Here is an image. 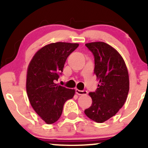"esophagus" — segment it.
Returning <instances> with one entry per match:
<instances>
[{"instance_id": "1", "label": "esophagus", "mask_w": 148, "mask_h": 148, "mask_svg": "<svg viewBox=\"0 0 148 148\" xmlns=\"http://www.w3.org/2000/svg\"><path fill=\"white\" fill-rule=\"evenodd\" d=\"M75 92L76 94L79 95H86L88 93V92L86 90H80L79 89H76Z\"/></svg>"}]
</instances>
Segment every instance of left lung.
<instances>
[{
  "label": "left lung",
  "mask_w": 148,
  "mask_h": 148,
  "mask_svg": "<svg viewBox=\"0 0 148 148\" xmlns=\"http://www.w3.org/2000/svg\"><path fill=\"white\" fill-rule=\"evenodd\" d=\"M86 46L94 56V72L100 84L95 92L89 93L92 103L84 112L92 120L101 123L114 116L126 101L130 90L128 71L123 58L111 46L102 42Z\"/></svg>",
  "instance_id": "left-lung-1"
}]
</instances>
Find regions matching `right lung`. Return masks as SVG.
<instances>
[{
	"instance_id": "1",
	"label": "right lung",
	"mask_w": 148,
	"mask_h": 148,
	"mask_svg": "<svg viewBox=\"0 0 148 148\" xmlns=\"http://www.w3.org/2000/svg\"><path fill=\"white\" fill-rule=\"evenodd\" d=\"M79 44L56 42L46 45L37 51L27 71L26 91L35 111L47 124L60 118L64 103L72 99L75 90L56 84L67 57Z\"/></svg>"
}]
</instances>
